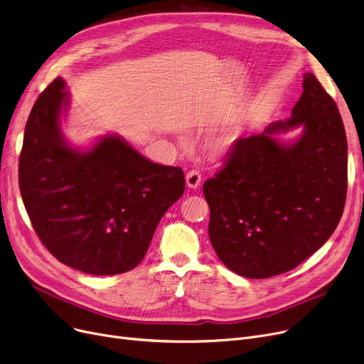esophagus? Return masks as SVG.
Instances as JSON below:
<instances>
[{
    "label": "esophagus",
    "mask_w": 364,
    "mask_h": 364,
    "mask_svg": "<svg viewBox=\"0 0 364 364\" xmlns=\"http://www.w3.org/2000/svg\"><path fill=\"white\" fill-rule=\"evenodd\" d=\"M202 177H200V172L198 169H192L188 171L186 174V183L188 188H198L200 186Z\"/></svg>",
    "instance_id": "1"
}]
</instances>
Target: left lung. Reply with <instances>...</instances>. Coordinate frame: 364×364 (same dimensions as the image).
<instances>
[{
	"instance_id": "8db88e82",
	"label": "left lung",
	"mask_w": 364,
	"mask_h": 364,
	"mask_svg": "<svg viewBox=\"0 0 364 364\" xmlns=\"http://www.w3.org/2000/svg\"><path fill=\"white\" fill-rule=\"evenodd\" d=\"M289 119L239 139L205 181L209 240L227 269L250 279L289 272L321 247L342 217L347 136L338 106L313 73ZM302 126L298 141L277 134Z\"/></svg>"
}]
</instances>
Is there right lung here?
I'll return each mask as SVG.
<instances>
[{"label":"right lung","mask_w":364,"mask_h":364,"mask_svg":"<svg viewBox=\"0 0 364 364\" xmlns=\"http://www.w3.org/2000/svg\"><path fill=\"white\" fill-rule=\"evenodd\" d=\"M55 78L35 102L18 159V187L35 233L60 262L94 276L132 270L184 193L180 166L153 164L118 136L84 151L60 129L69 107Z\"/></svg>","instance_id":"obj_1"}]
</instances>
